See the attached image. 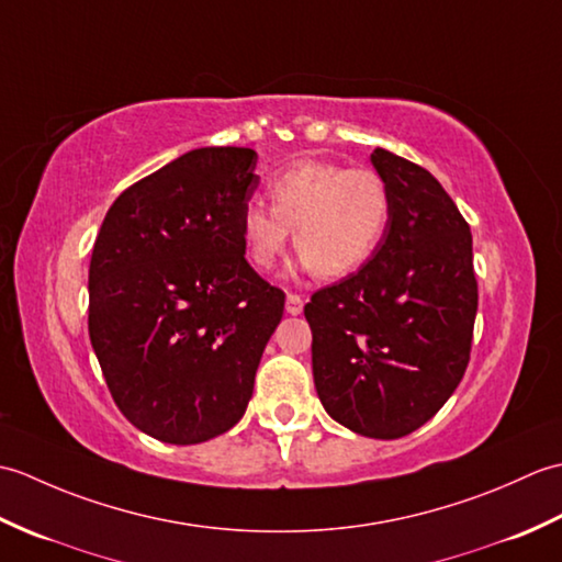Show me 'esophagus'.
Instances as JSON below:
<instances>
[{"instance_id": "34e87169", "label": "esophagus", "mask_w": 562, "mask_h": 562, "mask_svg": "<svg viewBox=\"0 0 562 562\" xmlns=\"http://www.w3.org/2000/svg\"><path fill=\"white\" fill-rule=\"evenodd\" d=\"M284 308H288V314H292V316L302 314V308H304L302 296H300V294H294V292H290V294H288V302H284Z\"/></svg>"}]
</instances>
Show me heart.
Returning <instances> with one entry per match:
<instances>
[{"instance_id": "b5f03b06", "label": "heart", "mask_w": 562, "mask_h": 562, "mask_svg": "<svg viewBox=\"0 0 562 562\" xmlns=\"http://www.w3.org/2000/svg\"><path fill=\"white\" fill-rule=\"evenodd\" d=\"M270 205L244 202L238 232L246 258L270 270L294 246L302 266L326 280L360 270L376 254L391 222V193L372 169H345L336 161L302 159L268 181Z\"/></svg>"}]
</instances>
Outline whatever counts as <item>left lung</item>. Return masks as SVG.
<instances>
[{
	"label": "left lung",
	"instance_id": "1",
	"mask_svg": "<svg viewBox=\"0 0 562 562\" xmlns=\"http://www.w3.org/2000/svg\"><path fill=\"white\" fill-rule=\"evenodd\" d=\"M391 193L384 241L364 266L312 294L314 384L352 432L398 439L449 401L471 360L479 282L469 222L437 178L374 149Z\"/></svg>",
	"mask_w": 562,
	"mask_h": 562
}]
</instances>
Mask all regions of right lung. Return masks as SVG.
<instances>
[{"mask_svg":"<svg viewBox=\"0 0 562 562\" xmlns=\"http://www.w3.org/2000/svg\"><path fill=\"white\" fill-rule=\"evenodd\" d=\"M258 154L202 147L123 190L89 266V338L117 408L169 445L232 429L254 396L284 292L238 232Z\"/></svg>","mask_w":562,"mask_h":562,"instance_id":"obj_1","label":"right lung"}]
</instances>
